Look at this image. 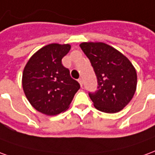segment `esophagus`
Masks as SVG:
<instances>
[{"label":"esophagus","instance_id":"obj_1","mask_svg":"<svg viewBox=\"0 0 155 155\" xmlns=\"http://www.w3.org/2000/svg\"><path fill=\"white\" fill-rule=\"evenodd\" d=\"M78 83H80V85H81V87H83V80H82V78H79V79H78Z\"/></svg>","mask_w":155,"mask_h":155}]
</instances>
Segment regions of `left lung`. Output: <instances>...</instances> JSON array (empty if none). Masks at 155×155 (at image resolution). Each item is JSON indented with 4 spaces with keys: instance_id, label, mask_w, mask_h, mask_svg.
<instances>
[{
    "instance_id": "left-lung-1",
    "label": "left lung",
    "mask_w": 155,
    "mask_h": 155,
    "mask_svg": "<svg viewBox=\"0 0 155 155\" xmlns=\"http://www.w3.org/2000/svg\"><path fill=\"white\" fill-rule=\"evenodd\" d=\"M80 48L90 60L97 90L88 93L97 110L114 114L131 101L137 86L135 68L128 58L104 42H83Z\"/></svg>"
}]
</instances>
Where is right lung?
Here are the masks:
<instances>
[{
	"label": "right lung",
	"mask_w": 155,
	"mask_h": 155,
	"mask_svg": "<svg viewBox=\"0 0 155 155\" xmlns=\"http://www.w3.org/2000/svg\"><path fill=\"white\" fill-rule=\"evenodd\" d=\"M69 44L45 46L29 59L24 68L22 87L31 106L44 114L57 115L69 107L80 84L62 64L70 51Z\"/></svg>",
	"instance_id": "1"
}]
</instances>
